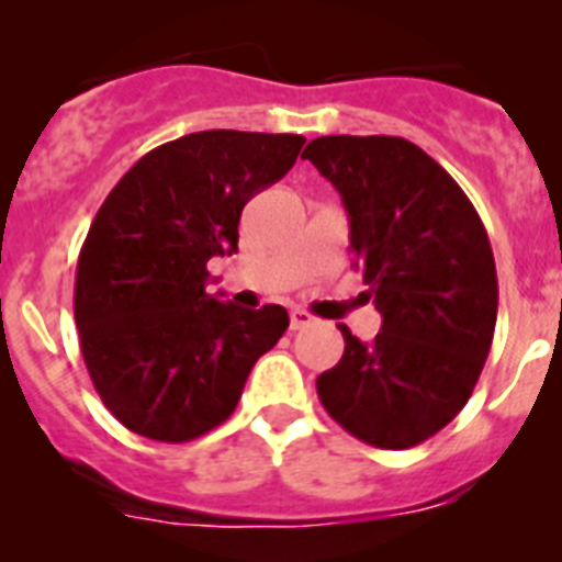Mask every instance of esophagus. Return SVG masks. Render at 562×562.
<instances>
[{"label": "esophagus", "mask_w": 562, "mask_h": 562, "mask_svg": "<svg viewBox=\"0 0 562 562\" xmlns=\"http://www.w3.org/2000/svg\"><path fill=\"white\" fill-rule=\"evenodd\" d=\"M312 321H315V317H312L310 312H304V310H292L290 312V326H292V329H304V326H310Z\"/></svg>", "instance_id": "34e87169"}]
</instances>
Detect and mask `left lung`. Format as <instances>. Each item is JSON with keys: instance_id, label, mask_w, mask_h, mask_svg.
<instances>
[{"instance_id": "8db88e82", "label": "left lung", "mask_w": 562, "mask_h": 562, "mask_svg": "<svg viewBox=\"0 0 562 562\" xmlns=\"http://www.w3.org/2000/svg\"><path fill=\"white\" fill-rule=\"evenodd\" d=\"M340 193L382 329L317 376V396L366 445L405 450L467 405L493 346L498 278L473 202L405 137L329 134L301 154Z\"/></svg>"}]
</instances>
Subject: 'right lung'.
Instances as JSON below:
<instances>
[{
  "label": "right lung",
  "instance_id": "obj_1",
  "mask_svg": "<svg viewBox=\"0 0 562 562\" xmlns=\"http://www.w3.org/2000/svg\"><path fill=\"white\" fill-rule=\"evenodd\" d=\"M301 134L211 128L157 146L112 188L78 256L76 324L103 405L154 441H191L236 411L284 306L207 295L258 191L295 166Z\"/></svg>",
  "mask_w": 562,
  "mask_h": 562
}]
</instances>
